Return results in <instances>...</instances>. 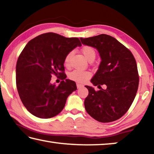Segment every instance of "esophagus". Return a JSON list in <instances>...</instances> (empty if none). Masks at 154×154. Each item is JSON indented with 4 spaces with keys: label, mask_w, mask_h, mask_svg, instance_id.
<instances>
[{
    "label": "esophagus",
    "mask_w": 154,
    "mask_h": 154,
    "mask_svg": "<svg viewBox=\"0 0 154 154\" xmlns=\"http://www.w3.org/2000/svg\"><path fill=\"white\" fill-rule=\"evenodd\" d=\"M83 86V85L82 84H81V83H77V88H82Z\"/></svg>",
    "instance_id": "34e87169"
}]
</instances>
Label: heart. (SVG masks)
Wrapping results in <instances>:
<instances>
[{
    "label": "heart",
    "mask_w": 154,
    "mask_h": 154,
    "mask_svg": "<svg viewBox=\"0 0 154 154\" xmlns=\"http://www.w3.org/2000/svg\"><path fill=\"white\" fill-rule=\"evenodd\" d=\"M82 53L85 56L88 61L92 62L96 58V51L95 49L90 46H83L82 48ZM72 52L71 51L66 54L64 58V64L66 66H70V62L72 56ZM91 72L86 71H81V70H74L71 72L69 75V77L72 81L77 82H84L90 78Z\"/></svg>",
    "instance_id": "b5f03b06"
}]
</instances>
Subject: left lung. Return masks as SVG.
I'll return each mask as SVG.
<instances>
[{"mask_svg":"<svg viewBox=\"0 0 154 154\" xmlns=\"http://www.w3.org/2000/svg\"><path fill=\"white\" fill-rule=\"evenodd\" d=\"M80 40L83 45L97 49L101 58L91 82L98 88L106 85V89L98 91L85 85L89 92L84 101L85 110L100 122L116 121L126 113L137 94L139 77L135 58L111 36L102 34Z\"/></svg>","mask_w":154,"mask_h":154,"instance_id":"obj_1","label":"left lung"}]
</instances>
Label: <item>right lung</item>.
Instances as JSON below:
<instances>
[{"label":"right lung","instance_id":"right-lung-1","mask_svg":"<svg viewBox=\"0 0 154 154\" xmlns=\"http://www.w3.org/2000/svg\"><path fill=\"white\" fill-rule=\"evenodd\" d=\"M77 46H82L78 38L48 32L30 40L22 50L16 64V85L23 105L33 116H57L77 90L75 82L66 79L64 63L66 54ZM52 74L62 78L58 86L51 83Z\"/></svg>","mask_w":154,"mask_h":154}]
</instances>
